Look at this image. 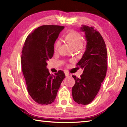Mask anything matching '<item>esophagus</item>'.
I'll return each mask as SVG.
<instances>
[{"instance_id":"obj_1","label":"esophagus","mask_w":127,"mask_h":127,"mask_svg":"<svg viewBox=\"0 0 127 127\" xmlns=\"http://www.w3.org/2000/svg\"><path fill=\"white\" fill-rule=\"evenodd\" d=\"M65 75L66 77H70V76H71V74L68 73H66V72L65 73Z\"/></svg>"}]
</instances>
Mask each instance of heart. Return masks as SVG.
I'll return each mask as SVG.
<instances>
[{
	"label": "heart",
	"mask_w": 127,
	"mask_h": 127,
	"mask_svg": "<svg viewBox=\"0 0 127 127\" xmlns=\"http://www.w3.org/2000/svg\"><path fill=\"white\" fill-rule=\"evenodd\" d=\"M65 40L72 48L76 49L81 48L82 46V43L83 38L82 36L80 33L76 31H71L66 34L65 36ZM61 46V42L60 40H57L54 45V50L58 51L59 50L60 47Z\"/></svg>",
	"instance_id": "heart-1"
}]
</instances>
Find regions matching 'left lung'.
<instances>
[{"mask_svg": "<svg viewBox=\"0 0 127 127\" xmlns=\"http://www.w3.org/2000/svg\"><path fill=\"white\" fill-rule=\"evenodd\" d=\"M81 30L85 33L87 45L77 66H80L83 71L80 78L72 76L75 84L72 93L75 102L86 105L94 100L106 76L107 53L103 37L94 27L82 25Z\"/></svg>", "mask_w": 127, "mask_h": 127, "instance_id": "8db88e82", "label": "left lung"}]
</instances>
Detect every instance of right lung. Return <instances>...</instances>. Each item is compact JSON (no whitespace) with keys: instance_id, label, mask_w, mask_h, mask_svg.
Returning a JSON list of instances; mask_svg holds the SVG:
<instances>
[{"instance_id":"right-lung-1","label":"right lung","mask_w":127,"mask_h":127,"mask_svg":"<svg viewBox=\"0 0 127 127\" xmlns=\"http://www.w3.org/2000/svg\"><path fill=\"white\" fill-rule=\"evenodd\" d=\"M64 26L43 25L29 34L23 46L21 64L28 93L36 102L50 104L54 101L65 74L59 70L51 75L46 68L53 57L54 43Z\"/></svg>"}]
</instances>
